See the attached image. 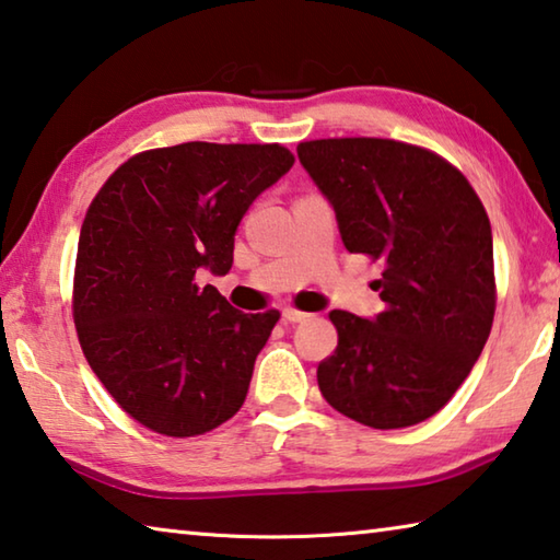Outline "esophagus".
I'll list each match as a JSON object with an SVG mask.
<instances>
[{
    "instance_id": "obj_1",
    "label": "esophagus",
    "mask_w": 560,
    "mask_h": 560,
    "mask_svg": "<svg viewBox=\"0 0 560 560\" xmlns=\"http://www.w3.org/2000/svg\"><path fill=\"white\" fill-rule=\"evenodd\" d=\"M281 318L287 320V324H303V320L311 318V314H306V311H296V308H283Z\"/></svg>"
}]
</instances>
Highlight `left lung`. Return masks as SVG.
Returning <instances> with one entry per match:
<instances>
[{"label":"left lung","mask_w":560,"mask_h":560,"mask_svg":"<svg viewBox=\"0 0 560 560\" xmlns=\"http://www.w3.org/2000/svg\"><path fill=\"white\" fill-rule=\"evenodd\" d=\"M296 153L346 249L383 264L373 289L385 311H330L338 348L318 365L320 395L375 430L428 420L469 375L494 320L485 205L447 160L397 140H311Z\"/></svg>","instance_id":"8db88e82"}]
</instances>
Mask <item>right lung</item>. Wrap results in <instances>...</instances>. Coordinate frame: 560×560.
<instances>
[{"mask_svg": "<svg viewBox=\"0 0 560 560\" xmlns=\"http://www.w3.org/2000/svg\"><path fill=\"white\" fill-rule=\"evenodd\" d=\"M281 145L183 143L122 163L81 226L73 320L91 371L167 438L240 410L279 311L244 314L197 273L232 269L249 205L289 173Z\"/></svg>", "mask_w": 560, "mask_h": 560, "instance_id": "right-lung-1", "label": "right lung"}]
</instances>
